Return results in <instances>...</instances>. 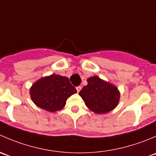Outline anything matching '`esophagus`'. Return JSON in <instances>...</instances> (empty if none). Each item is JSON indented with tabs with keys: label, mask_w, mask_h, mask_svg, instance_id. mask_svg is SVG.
<instances>
[{
	"label": "esophagus",
	"mask_w": 156,
	"mask_h": 156,
	"mask_svg": "<svg viewBox=\"0 0 156 156\" xmlns=\"http://www.w3.org/2000/svg\"><path fill=\"white\" fill-rule=\"evenodd\" d=\"M76 90H77V92L78 93L81 90V86H78V87H76Z\"/></svg>",
	"instance_id": "esophagus-1"
}]
</instances>
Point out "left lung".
Returning a JSON list of instances; mask_svg holds the SVG:
<instances>
[{
  "mask_svg": "<svg viewBox=\"0 0 156 156\" xmlns=\"http://www.w3.org/2000/svg\"><path fill=\"white\" fill-rule=\"evenodd\" d=\"M87 81L78 94L90 111L106 114L116 108L120 100V91L116 86L96 75L88 78Z\"/></svg>",
  "mask_w": 156,
  "mask_h": 156,
  "instance_id": "obj_1",
  "label": "left lung"
}]
</instances>
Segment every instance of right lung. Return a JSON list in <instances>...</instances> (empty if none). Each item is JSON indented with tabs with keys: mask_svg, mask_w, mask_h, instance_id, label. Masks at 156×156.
<instances>
[{
	"mask_svg": "<svg viewBox=\"0 0 156 156\" xmlns=\"http://www.w3.org/2000/svg\"><path fill=\"white\" fill-rule=\"evenodd\" d=\"M77 90L67 77L56 74L42 77L32 84L29 94L37 107L50 112L63 108L66 100Z\"/></svg>",
	"mask_w": 156,
	"mask_h": 156,
	"instance_id": "right-lung-1",
	"label": "right lung"
}]
</instances>
